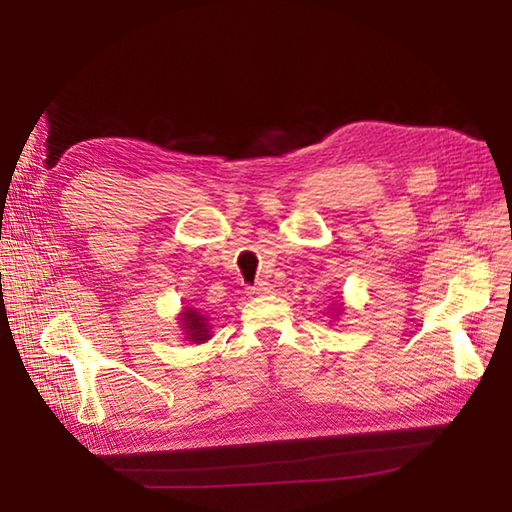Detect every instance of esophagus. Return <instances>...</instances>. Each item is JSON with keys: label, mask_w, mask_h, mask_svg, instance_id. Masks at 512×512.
I'll return each instance as SVG.
<instances>
[{"label": "esophagus", "mask_w": 512, "mask_h": 512, "mask_svg": "<svg viewBox=\"0 0 512 512\" xmlns=\"http://www.w3.org/2000/svg\"><path fill=\"white\" fill-rule=\"evenodd\" d=\"M271 292H273V286L269 282H258L256 286L247 288V294H250V297H260V294H271Z\"/></svg>", "instance_id": "1"}]
</instances>
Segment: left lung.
<instances>
[{
    "instance_id": "obj_1",
    "label": "left lung",
    "mask_w": 512,
    "mask_h": 512,
    "mask_svg": "<svg viewBox=\"0 0 512 512\" xmlns=\"http://www.w3.org/2000/svg\"><path fill=\"white\" fill-rule=\"evenodd\" d=\"M329 314H331V318H335V320L344 314V301H342V297L337 299L335 307H331V312H329Z\"/></svg>"
}]
</instances>
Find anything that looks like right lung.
I'll return each mask as SVG.
<instances>
[{"mask_svg": "<svg viewBox=\"0 0 512 512\" xmlns=\"http://www.w3.org/2000/svg\"><path fill=\"white\" fill-rule=\"evenodd\" d=\"M177 320H179L183 339H188L190 344H205L213 335L211 324H209L211 318L196 307H183L181 314H177Z\"/></svg>", "mask_w": 512, "mask_h": 512, "instance_id": "1", "label": "right lung"}]
</instances>
